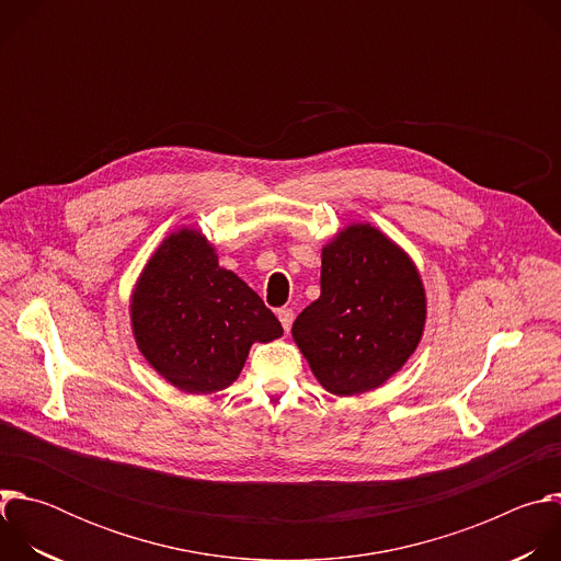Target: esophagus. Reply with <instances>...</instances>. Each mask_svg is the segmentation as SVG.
<instances>
[{
  "mask_svg": "<svg viewBox=\"0 0 561 561\" xmlns=\"http://www.w3.org/2000/svg\"><path fill=\"white\" fill-rule=\"evenodd\" d=\"M277 317H279V322H282V327H284V331L288 333V331H290V327H293L295 312H293L290 308H279V310H277Z\"/></svg>",
  "mask_w": 561,
  "mask_h": 561,
  "instance_id": "esophagus-1",
  "label": "esophagus"
}]
</instances>
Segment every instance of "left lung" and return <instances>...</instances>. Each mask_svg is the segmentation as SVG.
Segmentation results:
<instances>
[{"instance_id":"8db88e82","label":"left lung","mask_w":561,"mask_h":561,"mask_svg":"<svg viewBox=\"0 0 561 561\" xmlns=\"http://www.w3.org/2000/svg\"><path fill=\"white\" fill-rule=\"evenodd\" d=\"M426 319L411 260L368 224L348 226L322 253V295L293 324V337L329 392L377 388L417 348Z\"/></svg>"}]
</instances>
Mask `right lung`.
Listing matches in <instances>:
<instances>
[{
	"label": "right lung",
	"instance_id": "right-lung-1",
	"mask_svg": "<svg viewBox=\"0 0 561 561\" xmlns=\"http://www.w3.org/2000/svg\"><path fill=\"white\" fill-rule=\"evenodd\" d=\"M130 310L148 364L193 394L230 386L255 342L284 333L260 295L219 268L217 255L195 230H180L157 249Z\"/></svg>",
	"mask_w": 561,
	"mask_h": 561
}]
</instances>
